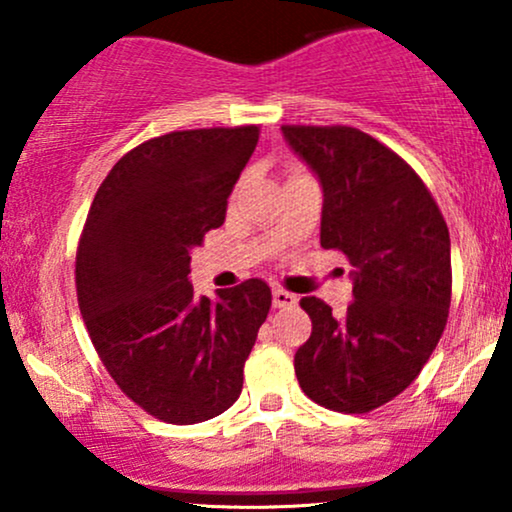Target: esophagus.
Returning a JSON list of instances; mask_svg holds the SVG:
<instances>
[{
  "instance_id": "1",
  "label": "esophagus",
  "mask_w": 512,
  "mask_h": 512,
  "mask_svg": "<svg viewBox=\"0 0 512 512\" xmlns=\"http://www.w3.org/2000/svg\"><path fill=\"white\" fill-rule=\"evenodd\" d=\"M272 301H274V308H293V305L298 303V298L284 289H274Z\"/></svg>"
}]
</instances>
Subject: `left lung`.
<instances>
[{"label":"left lung","mask_w":512,"mask_h":512,"mask_svg":"<svg viewBox=\"0 0 512 512\" xmlns=\"http://www.w3.org/2000/svg\"><path fill=\"white\" fill-rule=\"evenodd\" d=\"M284 139L322 185L320 245L344 252L354 301L342 317L320 298L293 366L320 407L366 414L414 383L445 330L452 293L450 233L424 180L354 127L284 125Z\"/></svg>","instance_id":"left-lung-1"}]
</instances>
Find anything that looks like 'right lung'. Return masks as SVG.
Returning <instances> with one entry per match:
<instances>
[{"label":"right lung","mask_w":512,"mask_h":512,"mask_svg":"<svg viewBox=\"0 0 512 512\" xmlns=\"http://www.w3.org/2000/svg\"><path fill=\"white\" fill-rule=\"evenodd\" d=\"M260 127L170 132L115 163L88 209L76 296L88 337L125 395L168 424L231 407L267 320L262 279L195 296L190 252L226 219Z\"/></svg>","instance_id":"1"}]
</instances>
